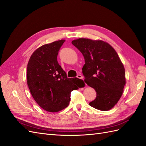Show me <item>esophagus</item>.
<instances>
[{
  "instance_id": "34e87169",
  "label": "esophagus",
  "mask_w": 146,
  "mask_h": 146,
  "mask_svg": "<svg viewBox=\"0 0 146 146\" xmlns=\"http://www.w3.org/2000/svg\"><path fill=\"white\" fill-rule=\"evenodd\" d=\"M77 77L79 78V79H83V77L81 75V74H78Z\"/></svg>"
}]
</instances>
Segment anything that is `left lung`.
<instances>
[{
    "label": "left lung",
    "mask_w": 146,
    "mask_h": 146,
    "mask_svg": "<svg viewBox=\"0 0 146 146\" xmlns=\"http://www.w3.org/2000/svg\"><path fill=\"white\" fill-rule=\"evenodd\" d=\"M72 44L84 57L85 82L97 92L89 105L102 111L111 109L121 97L126 84L125 70L117 52L102 40L79 38Z\"/></svg>",
    "instance_id": "1"
}]
</instances>
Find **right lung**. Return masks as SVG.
<instances>
[{
  "instance_id": "right-lung-1",
  "label": "right lung",
  "mask_w": 146,
  "mask_h": 146,
  "mask_svg": "<svg viewBox=\"0 0 146 146\" xmlns=\"http://www.w3.org/2000/svg\"><path fill=\"white\" fill-rule=\"evenodd\" d=\"M65 40L46 44L31 54L27 65V84L38 105L49 112H58L66 108L70 93L82 87L83 80L67 78L59 64L57 57Z\"/></svg>"
}]
</instances>
